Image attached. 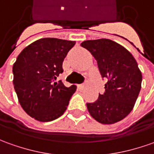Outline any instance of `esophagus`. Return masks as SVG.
<instances>
[{
  "label": "esophagus",
  "mask_w": 154,
  "mask_h": 154,
  "mask_svg": "<svg viewBox=\"0 0 154 154\" xmlns=\"http://www.w3.org/2000/svg\"><path fill=\"white\" fill-rule=\"evenodd\" d=\"M84 87H85V85H84V84H80V85H78V88H79V89H80V90L84 89Z\"/></svg>",
  "instance_id": "34e87169"
}]
</instances>
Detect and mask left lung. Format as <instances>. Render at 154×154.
Segmentation results:
<instances>
[{
	"label": "left lung",
	"mask_w": 154,
	"mask_h": 154,
	"mask_svg": "<svg viewBox=\"0 0 154 154\" xmlns=\"http://www.w3.org/2000/svg\"><path fill=\"white\" fill-rule=\"evenodd\" d=\"M95 60L102 79H107L105 92L95 102L86 103L91 116L102 124H113L131 112L139 95L142 73L132 54L106 38L87 40L80 44Z\"/></svg>",
	"instance_id": "left-lung-1"
}]
</instances>
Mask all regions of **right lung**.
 I'll list each match as a JSON object with an SVG mask.
<instances>
[{
	"label": "right lung",
	"instance_id": "right-lung-1",
	"mask_svg": "<svg viewBox=\"0 0 154 154\" xmlns=\"http://www.w3.org/2000/svg\"><path fill=\"white\" fill-rule=\"evenodd\" d=\"M75 41L46 38L35 41L20 53L13 64V85L20 105L31 117L51 122L63 114L76 85L64 86L57 77Z\"/></svg>",
	"mask_w": 154,
	"mask_h": 154
}]
</instances>
